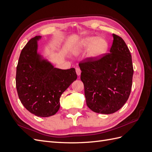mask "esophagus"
I'll list each match as a JSON object with an SVG mask.
<instances>
[{
    "label": "esophagus",
    "instance_id": "esophagus-1",
    "mask_svg": "<svg viewBox=\"0 0 152 152\" xmlns=\"http://www.w3.org/2000/svg\"><path fill=\"white\" fill-rule=\"evenodd\" d=\"M75 71H76V73H77V75L79 76L80 75V73H81L80 69L79 68H75Z\"/></svg>",
    "mask_w": 152,
    "mask_h": 152
}]
</instances>
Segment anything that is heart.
I'll list each match as a JSON object with an SVG mask.
<instances>
[{
    "label": "heart",
    "mask_w": 152,
    "mask_h": 152,
    "mask_svg": "<svg viewBox=\"0 0 152 152\" xmlns=\"http://www.w3.org/2000/svg\"><path fill=\"white\" fill-rule=\"evenodd\" d=\"M82 45L84 48H89V56L92 59H99L107 52L108 44L107 41L103 38H97L96 37H87L82 41Z\"/></svg>",
    "instance_id": "1"
}]
</instances>
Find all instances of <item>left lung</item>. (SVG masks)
Masks as SVG:
<instances>
[{
    "label": "left lung",
    "instance_id": "left-lung-1",
    "mask_svg": "<svg viewBox=\"0 0 152 152\" xmlns=\"http://www.w3.org/2000/svg\"><path fill=\"white\" fill-rule=\"evenodd\" d=\"M109 53L99 59L86 58L79 63L86 103L92 111L111 114L126 103L134 73L130 50L124 40L113 34Z\"/></svg>",
    "mask_w": 152,
    "mask_h": 152
}]
</instances>
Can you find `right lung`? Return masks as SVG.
Wrapping results in <instances>:
<instances>
[{
	"instance_id": "obj_1",
	"label": "right lung",
	"mask_w": 152,
	"mask_h": 152,
	"mask_svg": "<svg viewBox=\"0 0 152 152\" xmlns=\"http://www.w3.org/2000/svg\"><path fill=\"white\" fill-rule=\"evenodd\" d=\"M40 38L35 36L23 48L16 67V86L25 108L36 116L47 117L58 111L61 94L77 77L75 68L61 70L41 60L37 53Z\"/></svg>"
}]
</instances>
